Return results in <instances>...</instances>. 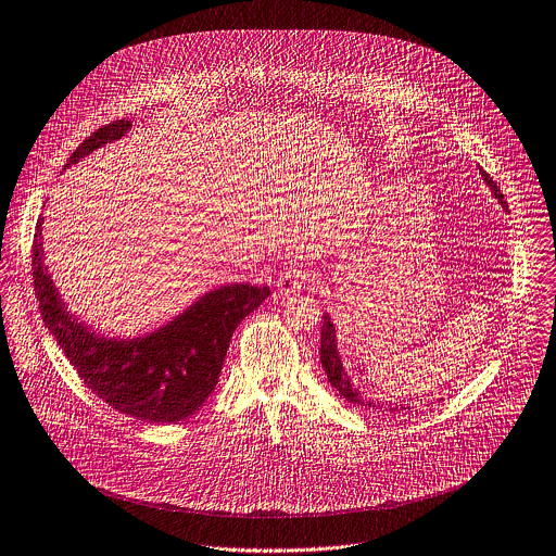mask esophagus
I'll use <instances>...</instances> for the list:
<instances>
[{"label":"esophagus","instance_id":"obj_1","mask_svg":"<svg viewBox=\"0 0 556 556\" xmlns=\"http://www.w3.org/2000/svg\"><path fill=\"white\" fill-rule=\"evenodd\" d=\"M307 279H309V270H307L305 266H290V268H286V270L279 275L277 288H279V292H281L283 296H290V294L299 292L301 288H305Z\"/></svg>","mask_w":556,"mask_h":556}]
</instances>
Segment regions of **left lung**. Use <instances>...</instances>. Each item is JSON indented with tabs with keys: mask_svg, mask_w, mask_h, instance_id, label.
Masks as SVG:
<instances>
[{
	"mask_svg": "<svg viewBox=\"0 0 556 556\" xmlns=\"http://www.w3.org/2000/svg\"><path fill=\"white\" fill-rule=\"evenodd\" d=\"M483 174V180L488 182V187L492 189V193H494V198L503 204V206H507V202H505V195H503V191L496 187V182L490 178V174H485V172H481ZM320 361H323V367H325V371H327V378H329V382L333 384L334 391H339V395H343L348 402H352V404H361V406H369V408H374V404L369 402V404H365V400L361 397V393L356 391V389H352V384H350V380H348V374L343 371V367H341V361H339V354H337V345H334V329L333 323H331V318L329 316H325V323H323V339H320ZM397 410H402V408H393V406H389V413H397ZM406 410V408H404Z\"/></svg>",
	"mask_w": 556,
	"mask_h": 556,
	"instance_id": "left-lung-1",
	"label": "left lung"
}]
</instances>
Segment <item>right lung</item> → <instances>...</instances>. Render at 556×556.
<instances>
[{"label":"right lung","instance_id":"1","mask_svg":"<svg viewBox=\"0 0 556 556\" xmlns=\"http://www.w3.org/2000/svg\"><path fill=\"white\" fill-rule=\"evenodd\" d=\"M128 126V119H113L97 128L71 154L66 167L119 139ZM40 222L31 244L38 309L84 384L117 413L148 424H176L200 410L215 391L236 327L270 290L249 283L223 286L156 333L132 341H105L71 320L62 307L42 262Z\"/></svg>","mask_w":556,"mask_h":556}]
</instances>
